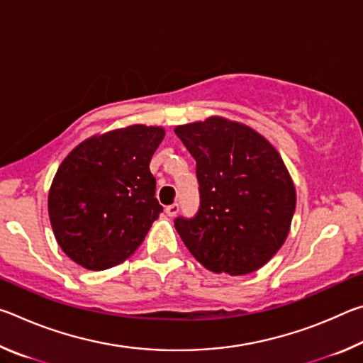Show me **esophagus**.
<instances>
[{"mask_svg": "<svg viewBox=\"0 0 363 363\" xmlns=\"http://www.w3.org/2000/svg\"><path fill=\"white\" fill-rule=\"evenodd\" d=\"M164 211H167V214H168L169 218H173V216H176L177 211H179V205H177V203L169 205V206H167V210H164Z\"/></svg>", "mask_w": 363, "mask_h": 363, "instance_id": "esophagus-1", "label": "esophagus"}]
</instances>
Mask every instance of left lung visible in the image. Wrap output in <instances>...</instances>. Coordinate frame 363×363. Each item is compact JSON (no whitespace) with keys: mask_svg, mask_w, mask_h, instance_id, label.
<instances>
[{"mask_svg":"<svg viewBox=\"0 0 363 363\" xmlns=\"http://www.w3.org/2000/svg\"><path fill=\"white\" fill-rule=\"evenodd\" d=\"M196 162L200 210L174 227L190 253L216 274L261 269L285 243L296 189L277 149L240 121L210 116L174 128Z\"/></svg>","mask_w":363,"mask_h":363,"instance_id":"left-lung-1","label":"left lung"}]
</instances>
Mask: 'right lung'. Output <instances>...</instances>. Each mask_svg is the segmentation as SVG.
I'll use <instances>...</instances> for the list:
<instances>
[{
  "mask_svg": "<svg viewBox=\"0 0 363 363\" xmlns=\"http://www.w3.org/2000/svg\"><path fill=\"white\" fill-rule=\"evenodd\" d=\"M164 128L131 125L94 134L59 164L48 194L54 237L73 262L106 270L144 242L162 205L150 160Z\"/></svg>",
  "mask_w": 363,
  "mask_h": 363,
  "instance_id": "right-lung-1",
  "label": "right lung"
}]
</instances>
